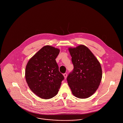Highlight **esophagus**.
Wrapping results in <instances>:
<instances>
[{
  "mask_svg": "<svg viewBox=\"0 0 123 123\" xmlns=\"http://www.w3.org/2000/svg\"><path fill=\"white\" fill-rule=\"evenodd\" d=\"M63 76H64V78H65V79H66V78H67V73H64L63 74Z\"/></svg>",
  "mask_w": 123,
  "mask_h": 123,
  "instance_id": "1",
  "label": "esophagus"
}]
</instances>
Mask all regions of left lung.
<instances>
[{"instance_id": "8db88e82", "label": "left lung", "mask_w": 123, "mask_h": 123, "mask_svg": "<svg viewBox=\"0 0 123 123\" xmlns=\"http://www.w3.org/2000/svg\"><path fill=\"white\" fill-rule=\"evenodd\" d=\"M74 66L67 80L72 93L79 98L92 95L100 85L102 76L100 64L87 47L80 45L69 48Z\"/></svg>"}]
</instances>
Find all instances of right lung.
<instances>
[{
  "label": "right lung",
  "instance_id": "obj_1",
  "mask_svg": "<svg viewBox=\"0 0 123 123\" xmlns=\"http://www.w3.org/2000/svg\"><path fill=\"white\" fill-rule=\"evenodd\" d=\"M59 53L58 48L44 46L26 65L25 77L28 86L34 93L43 99L55 96L64 79L55 60Z\"/></svg>",
  "mask_w": 123,
  "mask_h": 123
}]
</instances>
